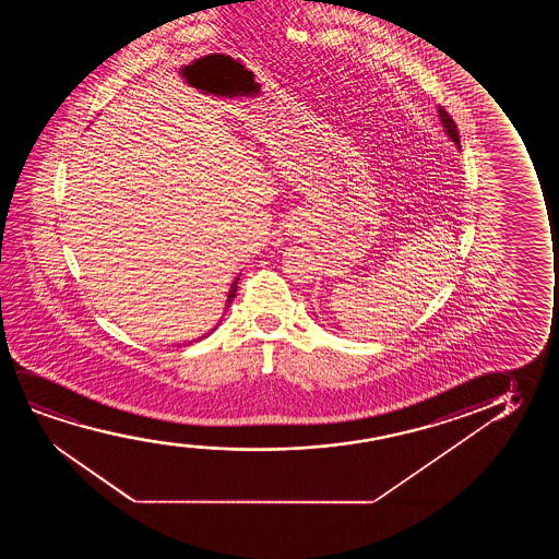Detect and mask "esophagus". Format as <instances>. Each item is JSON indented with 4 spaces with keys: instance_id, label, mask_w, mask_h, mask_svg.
<instances>
[{
    "instance_id": "obj_1",
    "label": "esophagus",
    "mask_w": 559,
    "mask_h": 559,
    "mask_svg": "<svg viewBox=\"0 0 559 559\" xmlns=\"http://www.w3.org/2000/svg\"><path fill=\"white\" fill-rule=\"evenodd\" d=\"M292 229H294V233H301V230H304V225H301L299 219H296V222L292 223Z\"/></svg>"
}]
</instances>
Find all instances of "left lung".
Returning a JSON list of instances; mask_svg holds the SVG:
<instances>
[{"label": "left lung", "instance_id": "left-lung-1", "mask_svg": "<svg viewBox=\"0 0 559 559\" xmlns=\"http://www.w3.org/2000/svg\"><path fill=\"white\" fill-rule=\"evenodd\" d=\"M439 116H441V122H443L444 131L449 133V138H451L456 145H460L459 128H456V123L452 120V116L449 115L443 107H439Z\"/></svg>", "mask_w": 559, "mask_h": 559}]
</instances>
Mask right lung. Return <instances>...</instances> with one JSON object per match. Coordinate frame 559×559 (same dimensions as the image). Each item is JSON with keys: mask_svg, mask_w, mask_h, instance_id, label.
I'll use <instances>...</instances> for the list:
<instances>
[{"mask_svg": "<svg viewBox=\"0 0 559 559\" xmlns=\"http://www.w3.org/2000/svg\"><path fill=\"white\" fill-rule=\"evenodd\" d=\"M237 284L238 278H235V283L230 284L229 296H227V307H229L230 304H233V299H235V294H237Z\"/></svg>", "mask_w": 559, "mask_h": 559, "instance_id": "obj_1", "label": "right lung"}]
</instances>
